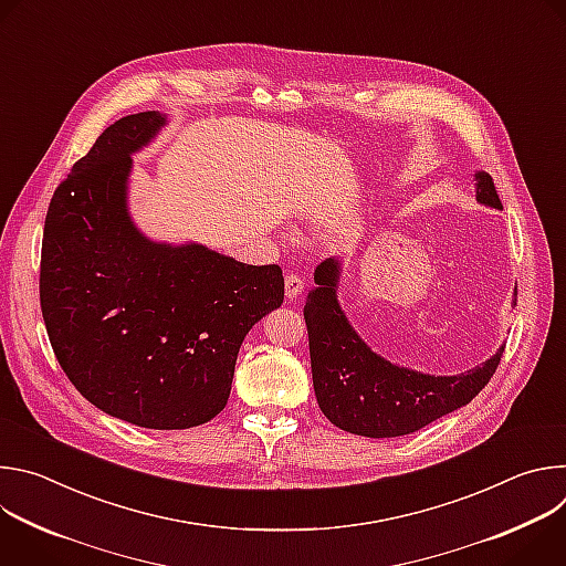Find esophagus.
Wrapping results in <instances>:
<instances>
[{
  "label": "esophagus",
  "mask_w": 566,
  "mask_h": 566,
  "mask_svg": "<svg viewBox=\"0 0 566 566\" xmlns=\"http://www.w3.org/2000/svg\"><path fill=\"white\" fill-rule=\"evenodd\" d=\"M302 289H304V280H302L300 275H295V273H286V277H284L286 297H289V300H295V297L302 293Z\"/></svg>",
  "instance_id": "obj_1"
}]
</instances>
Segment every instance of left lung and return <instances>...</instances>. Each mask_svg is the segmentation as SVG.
<instances>
[{
	"instance_id": "8db88e82",
	"label": "left lung",
	"mask_w": 566,
	"mask_h": 566,
	"mask_svg": "<svg viewBox=\"0 0 566 566\" xmlns=\"http://www.w3.org/2000/svg\"><path fill=\"white\" fill-rule=\"evenodd\" d=\"M476 199L502 210L486 172L476 175ZM336 282L338 262H322L304 304L315 398L336 428L371 439L412 434L465 406L493 378L504 347L459 376L410 371L376 356L343 315Z\"/></svg>"
}]
</instances>
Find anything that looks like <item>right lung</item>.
I'll return each instance as SVG.
<instances>
[{
	"mask_svg": "<svg viewBox=\"0 0 566 566\" xmlns=\"http://www.w3.org/2000/svg\"><path fill=\"white\" fill-rule=\"evenodd\" d=\"M164 116L109 125L49 203L40 306L53 354L103 412L186 430L228 402L241 340L284 300L277 264L251 266L203 247L151 244L129 221V154Z\"/></svg>",
	"mask_w": 566,
	"mask_h": 566,
	"instance_id": "obj_1",
	"label": "right lung"
}]
</instances>
